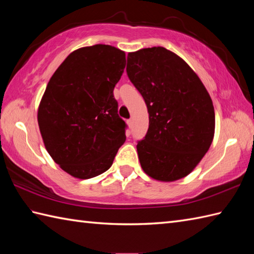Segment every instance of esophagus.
<instances>
[{
  "label": "esophagus",
  "instance_id": "obj_1",
  "mask_svg": "<svg viewBox=\"0 0 254 254\" xmlns=\"http://www.w3.org/2000/svg\"><path fill=\"white\" fill-rule=\"evenodd\" d=\"M127 126H128V127H133V120H132V119H128V120H127Z\"/></svg>",
  "mask_w": 254,
  "mask_h": 254
}]
</instances>
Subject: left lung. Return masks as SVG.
<instances>
[{
  "label": "left lung",
  "instance_id": "1",
  "mask_svg": "<svg viewBox=\"0 0 254 254\" xmlns=\"http://www.w3.org/2000/svg\"><path fill=\"white\" fill-rule=\"evenodd\" d=\"M127 73L147 106L149 127L136 145L145 174L176 181L195 168L215 131L213 101L195 72L163 47L127 55Z\"/></svg>",
  "mask_w": 254,
  "mask_h": 254
}]
</instances>
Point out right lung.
Returning <instances> with one entry per match:
<instances>
[{
  "mask_svg": "<svg viewBox=\"0 0 254 254\" xmlns=\"http://www.w3.org/2000/svg\"><path fill=\"white\" fill-rule=\"evenodd\" d=\"M126 53L108 45L73 51L52 75L38 109L46 149L61 168L89 179L110 168L127 124L113 96Z\"/></svg>",
  "mask_w": 254,
  "mask_h": 254,
  "instance_id": "obj_1",
  "label": "right lung"
}]
</instances>
